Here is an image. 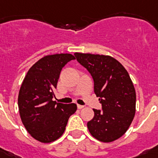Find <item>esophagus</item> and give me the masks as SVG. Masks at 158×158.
Here are the masks:
<instances>
[{
  "label": "esophagus",
  "instance_id": "34e87169",
  "mask_svg": "<svg viewBox=\"0 0 158 158\" xmlns=\"http://www.w3.org/2000/svg\"><path fill=\"white\" fill-rule=\"evenodd\" d=\"M77 108L79 109V110H81V109L84 108V106H81V105H77Z\"/></svg>",
  "mask_w": 158,
  "mask_h": 158
}]
</instances>
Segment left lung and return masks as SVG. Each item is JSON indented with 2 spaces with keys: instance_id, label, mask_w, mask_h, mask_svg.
<instances>
[{
  "instance_id": "left-lung-1",
  "label": "left lung",
  "mask_w": 158,
  "mask_h": 158,
  "mask_svg": "<svg viewBox=\"0 0 158 158\" xmlns=\"http://www.w3.org/2000/svg\"><path fill=\"white\" fill-rule=\"evenodd\" d=\"M77 60L92 76L94 91L102 110L93 109L87 123L95 139L111 143L128 130L136 111V92L129 73L118 60L109 55L75 52Z\"/></svg>"
}]
</instances>
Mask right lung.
Instances as JSON below:
<instances>
[{
	"instance_id": "add662e5",
	"label": "right lung",
	"mask_w": 158,
	"mask_h": 158,
	"mask_svg": "<svg viewBox=\"0 0 158 158\" xmlns=\"http://www.w3.org/2000/svg\"><path fill=\"white\" fill-rule=\"evenodd\" d=\"M74 59L70 53L44 56L29 68L22 82L18 96L20 118L28 133L40 143L59 139L69 117L77 109L74 103L52 101L62 68Z\"/></svg>"
}]
</instances>
